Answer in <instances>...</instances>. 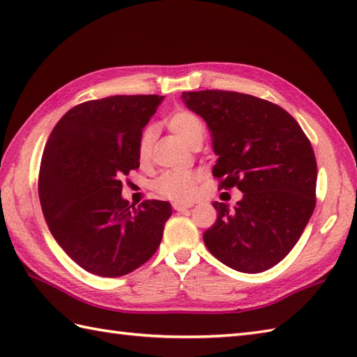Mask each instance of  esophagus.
Returning <instances> with one entry per match:
<instances>
[{"label":"esophagus","instance_id":"1","mask_svg":"<svg viewBox=\"0 0 357 357\" xmlns=\"http://www.w3.org/2000/svg\"><path fill=\"white\" fill-rule=\"evenodd\" d=\"M173 208L176 211H187L188 208H190V206H185V204H181V202H174Z\"/></svg>","mask_w":357,"mask_h":357}]
</instances>
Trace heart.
<instances>
[{
	"mask_svg": "<svg viewBox=\"0 0 357 357\" xmlns=\"http://www.w3.org/2000/svg\"><path fill=\"white\" fill-rule=\"evenodd\" d=\"M170 130L183 141L185 146L193 149L198 144H202L206 130L201 119L192 112L181 110L173 113L167 121ZM155 142V128L146 127L139 135L136 153L141 165H147L151 158ZM199 176L192 172H165L156 179L155 192L162 198L176 201V202H190L195 199L198 192Z\"/></svg>",
	"mask_w": 357,
	"mask_h": 357,
	"instance_id": "heart-1",
	"label": "heart"
}]
</instances>
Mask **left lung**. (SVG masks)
Returning a JSON list of instances; mask_svg holds the SVG:
<instances>
[{
    "label": "left lung",
    "mask_w": 357,
    "mask_h": 357,
    "mask_svg": "<svg viewBox=\"0 0 357 357\" xmlns=\"http://www.w3.org/2000/svg\"><path fill=\"white\" fill-rule=\"evenodd\" d=\"M206 121L219 187L244 193L236 207L213 202L216 222L204 233L208 252L230 268L261 273L291 252L316 206L317 165L312 144L282 107L252 95L183 92Z\"/></svg>",
    "instance_id": "left-lung-1"
}]
</instances>
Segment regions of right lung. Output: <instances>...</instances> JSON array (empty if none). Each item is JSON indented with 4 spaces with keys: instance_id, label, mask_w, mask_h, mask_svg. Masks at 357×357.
Masks as SVG:
<instances>
[{
    "instance_id": "add662e5",
    "label": "right lung",
    "mask_w": 357,
    "mask_h": 357,
    "mask_svg": "<svg viewBox=\"0 0 357 357\" xmlns=\"http://www.w3.org/2000/svg\"><path fill=\"white\" fill-rule=\"evenodd\" d=\"M162 100L116 95L78 104L44 147L38 193L45 222L67 256L96 276H124L161 244L170 202L128 206L121 179L139 167V135Z\"/></svg>"
}]
</instances>
